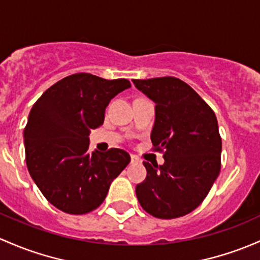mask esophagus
Segmentation results:
<instances>
[{"label": "esophagus", "instance_id": "1", "mask_svg": "<svg viewBox=\"0 0 260 260\" xmlns=\"http://www.w3.org/2000/svg\"><path fill=\"white\" fill-rule=\"evenodd\" d=\"M131 160H132V163H141L142 162V160L139 159L137 155H135V154L131 155Z\"/></svg>", "mask_w": 260, "mask_h": 260}]
</instances>
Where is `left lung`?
Wrapping results in <instances>:
<instances>
[{"instance_id": "left-lung-1", "label": "left lung", "mask_w": 260, "mask_h": 260, "mask_svg": "<svg viewBox=\"0 0 260 260\" xmlns=\"http://www.w3.org/2000/svg\"><path fill=\"white\" fill-rule=\"evenodd\" d=\"M155 103L151 133L165 165L143 162L147 177L136 187L139 204L160 219L183 217L209 193L220 172L222 138L217 117L194 89L176 77L133 80Z\"/></svg>"}]
</instances>
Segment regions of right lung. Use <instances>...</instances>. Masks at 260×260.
I'll return each mask as SVG.
<instances>
[{
  "instance_id": "obj_1",
  "label": "right lung",
  "mask_w": 260,
  "mask_h": 260,
  "mask_svg": "<svg viewBox=\"0 0 260 260\" xmlns=\"http://www.w3.org/2000/svg\"><path fill=\"white\" fill-rule=\"evenodd\" d=\"M128 80L76 73L45 92L23 131L26 163L45 198L68 214L98 208L112 180L128 166L127 152L111 148L89 154V133L103 124L106 107L129 88Z\"/></svg>"
}]
</instances>
